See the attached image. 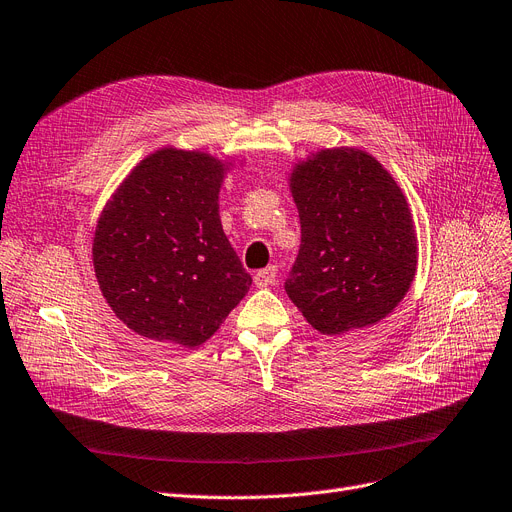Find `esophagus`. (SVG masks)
Segmentation results:
<instances>
[{"mask_svg": "<svg viewBox=\"0 0 512 512\" xmlns=\"http://www.w3.org/2000/svg\"><path fill=\"white\" fill-rule=\"evenodd\" d=\"M254 283L258 288H271V285L277 283V267H267L254 275Z\"/></svg>", "mask_w": 512, "mask_h": 512, "instance_id": "obj_1", "label": "esophagus"}]
</instances>
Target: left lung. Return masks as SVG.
Instances as JSON below:
<instances>
[{
  "mask_svg": "<svg viewBox=\"0 0 512 512\" xmlns=\"http://www.w3.org/2000/svg\"><path fill=\"white\" fill-rule=\"evenodd\" d=\"M300 252L285 292L319 334L376 325L410 292L418 269L412 208L393 174L359 147L292 163Z\"/></svg>",
  "mask_w": 512,
  "mask_h": 512,
  "instance_id": "left-lung-1",
  "label": "left lung"
}]
</instances>
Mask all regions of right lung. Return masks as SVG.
Instances as JSON below:
<instances>
[{
    "instance_id": "1",
    "label": "right lung",
    "mask_w": 512,
    "mask_h": 512,
    "mask_svg": "<svg viewBox=\"0 0 512 512\" xmlns=\"http://www.w3.org/2000/svg\"><path fill=\"white\" fill-rule=\"evenodd\" d=\"M243 159L166 145L142 157L102 208L92 237L98 288L145 340L197 349L248 294L222 231L218 195Z\"/></svg>"
}]
</instances>
